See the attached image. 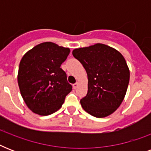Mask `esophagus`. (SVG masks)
Listing matches in <instances>:
<instances>
[{"label": "esophagus", "instance_id": "obj_1", "mask_svg": "<svg viewBox=\"0 0 151 151\" xmlns=\"http://www.w3.org/2000/svg\"><path fill=\"white\" fill-rule=\"evenodd\" d=\"M78 82H76L75 84H73V88H74V89H75V88H78Z\"/></svg>", "mask_w": 151, "mask_h": 151}]
</instances>
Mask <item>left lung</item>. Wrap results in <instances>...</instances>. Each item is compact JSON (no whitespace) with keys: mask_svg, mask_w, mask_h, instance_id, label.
<instances>
[{"mask_svg":"<svg viewBox=\"0 0 151 151\" xmlns=\"http://www.w3.org/2000/svg\"><path fill=\"white\" fill-rule=\"evenodd\" d=\"M87 72V95L81 99L83 109L96 117H104L119 107L129 82V67L119 52L96 44L73 51Z\"/></svg>","mask_w":151,"mask_h":151,"instance_id":"obj_1","label":"left lung"}]
</instances>
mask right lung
Returning <instances> with one entry per match:
<instances>
[{
	"label": "right lung",
	"instance_id": "obj_1",
	"mask_svg": "<svg viewBox=\"0 0 151 151\" xmlns=\"http://www.w3.org/2000/svg\"><path fill=\"white\" fill-rule=\"evenodd\" d=\"M70 53L68 48L44 42L21 59L18 84L27 106L35 114L49 115L59 110L72 90L66 72L60 67Z\"/></svg>",
	"mask_w": 151,
	"mask_h": 151
}]
</instances>
